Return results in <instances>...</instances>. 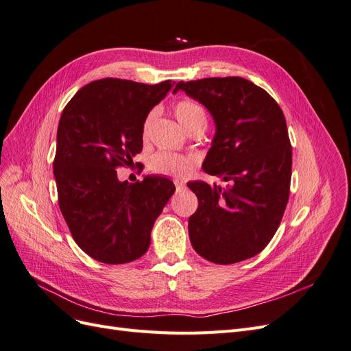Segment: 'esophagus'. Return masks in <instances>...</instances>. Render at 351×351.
I'll list each match as a JSON object with an SVG mask.
<instances>
[{
	"label": "esophagus",
	"mask_w": 351,
	"mask_h": 351,
	"mask_svg": "<svg viewBox=\"0 0 351 351\" xmlns=\"http://www.w3.org/2000/svg\"><path fill=\"white\" fill-rule=\"evenodd\" d=\"M174 184H176V190L177 192H182L183 189H186V183H183V182H180V180H176L174 182Z\"/></svg>",
	"instance_id": "obj_1"
}]
</instances>
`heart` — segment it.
Here are the masks:
<instances>
[{"label": "heart", "mask_w": 351, "mask_h": 351, "mask_svg": "<svg viewBox=\"0 0 351 351\" xmlns=\"http://www.w3.org/2000/svg\"><path fill=\"white\" fill-rule=\"evenodd\" d=\"M174 114L178 123L182 124L186 132L192 130L193 127L202 125L206 127V112L200 107L199 104L190 101V99H180L174 105ZM151 117L145 123V134L147 132V127H149ZM196 167V159L193 156H186V155H178L174 152H167L161 151L155 154L151 158L149 168L156 174L169 176V177H186L193 171Z\"/></svg>", "instance_id": "1"}]
</instances>
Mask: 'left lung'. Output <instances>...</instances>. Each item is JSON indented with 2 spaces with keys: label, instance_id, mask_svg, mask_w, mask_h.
I'll return each instance as SVG.
<instances>
[{
  "label": "left lung",
  "instance_id": "8db88e82",
  "mask_svg": "<svg viewBox=\"0 0 351 351\" xmlns=\"http://www.w3.org/2000/svg\"><path fill=\"white\" fill-rule=\"evenodd\" d=\"M177 90L214 117L217 133L204 169L227 183L187 184L199 200L189 218L192 246L219 265L253 258L277 232L290 196L291 143L282 110L243 77L178 82Z\"/></svg>",
  "mask_w": 351,
  "mask_h": 351
}]
</instances>
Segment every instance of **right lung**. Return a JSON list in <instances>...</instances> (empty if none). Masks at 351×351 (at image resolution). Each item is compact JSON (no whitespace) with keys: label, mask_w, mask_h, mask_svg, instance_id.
Returning <instances> with one entry per match:
<instances>
[{"label":"right lung","mask_w":351,"mask_h":351,"mask_svg":"<svg viewBox=\"0 0 351 351\" xmlns=\"http://www.w3.org/2000/svg\"><path fill=\"white\" fill-rule=\"evenodd\" d=\"M173 84L95 80L62 110L54 158L58 205L74 241L95 261L120 265L143 256L174 193L165 177L136 183L117 177V168L142 152L146 117Z\"/></svg>","instance_id":"1"}]
</instances>
